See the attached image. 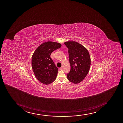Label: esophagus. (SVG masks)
I'll list each match as a JSON object with an SVG mask.
<instances>
[{"label": "esophagus", "mask_w": 123, "mask_h": 123, "mask_svg": "<svg viewBox=\"0 0 123 123\" xmlns=\"http://www.w3.org/2000/svg\"><path fill=\"white\" fill-rule=\"evenodd\" d=\"M63 68V67H61L60 68H59V69L60 70H62V69Z\"/></svg>", "instance_id": "esophagus-1"}]
</instances>
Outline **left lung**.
Instances as JSON below:
<instances>
[{
  "instance_id": "8db88e82",
  "label": "left lung",
  "mask_w": 123,
  "mask_h": 123,
  "mask_svg": "<svg viewBox=\"0 0 123 123\" xmlns=\"http://www.w3.org/2000/svg\"><path fill=\"white\" fill-rule=\"evenodd\" d=\"M64 44L68 49L71 70L67 74L68 80L75 84L85 79L89 71L91 58L86 48L76 41H67Z\"/></svg>"
}]
</instances>
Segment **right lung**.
I'll return each mask as SVG.
<instances>
[{
    "label": "right lung",
    "instance_id": "add662e5",
    "mask_svg": "<svg viewBox=\"0 0 123 123\" xmlns=\"http://www.w3.org/2000/svg\"><path fill=\"white\" fill-rule=\"evenodd\" d=\"M61 46L59 43L48 41L39 45L33 54V71L36 78L42 83L49 85L56 79L58 68L50 58V55Z\"/></svg>",
    "mask_w": 123,
    "mask_h": 123
}]
</instances>
